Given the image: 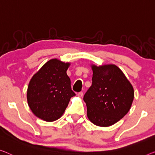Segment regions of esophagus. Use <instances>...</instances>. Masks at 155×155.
<instances>
[{
  "label": "esophagus",
  "mask_w": 155,
  "mask_h": 155,
  "mask_svg": "<svg viewBox=\"0 0 155 155\" xmlns=\"http://www.w3.org/2000/svg\"><path fill=\"white\" fill-rule=\"evenodd\" d=\"M83 94H84V93H83L82 92H78V93L77 94V96L78 97H82Z\"/></svg>",
  "instance_id": "esophagus-1"
}]
</instances>
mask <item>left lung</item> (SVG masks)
Listing matches in <instances>:
<instances>
[{"mask_svg":"<svg viewBox=\"0 0 155 155\" xmlns=\"http://www.w3.org/2000/svg\"><path fill=\"white\" fill-rule=\"evenodd\" d=\"M91 68L92 84L84 97L87 116L97 126H111L130 109L134 97L133 86L115 64H91Z\"/></svg>","mask_w":155,"mask_h":155,"instance_id":"8db88e82","label":"left lung"}]
</instances>
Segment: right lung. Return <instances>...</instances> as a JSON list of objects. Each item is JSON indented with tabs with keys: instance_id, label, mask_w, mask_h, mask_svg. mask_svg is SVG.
Wrapping results in <instances>:
<instances>
[{
	"instance_id": "obj_1",
	"label": "right lung",
	"mask_w": 155,
	"mask_h": 155,
	"mask_svg": "<svg viewBox=\"0 0 155 155\" xmlns=\"http://www.w3.org/2000/svg\"><path fill=\"white\" fill-rule=\"evenodd\" d=\"M70 63L57 58L47 62L30 81L27 101L33 114L47 122L59 119L68 107L71 97L70 78L67 74Z\"/></svg>"
}]
</instances>
